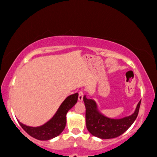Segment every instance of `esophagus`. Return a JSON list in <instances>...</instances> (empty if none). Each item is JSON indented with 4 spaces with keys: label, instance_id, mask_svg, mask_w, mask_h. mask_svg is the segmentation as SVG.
I'll use <instances>...</instances> for the list:
<instances>
[{
    "label": "esophagus",
    "instance_id": "34e87169",
    "mask_svg": "<svg viewBox=\"0 0 157 157\" xmlns=\"http://www.w3.org/2000/svg\"><path fill=\"white\" fill-rule=\"evenodd\" d=\"M83 96H84V94L82 91H80L78 94V101H80V102H82V100H83Z\"/></svg>",
    "mask_w": 157,
    "mask_h": 157
}]
</instances>
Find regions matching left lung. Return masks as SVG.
<instances>
[{
  "instance_id": "8db88e82",
  "label": "left lung",
  "mask_w": 157,
  "mask_h": 157,
  "mask_svg": "<svg viewBox=\"0 0 157 157\" xmlns=\"http://www.w3.org/2000/svg\"><path fill=\"white\" fill-rule=\"evenodd\" d=\"M86 109V126L87 130L94 136L101 139L118 137L132 126L139 114L141 101L136 105L132 114L122 118H112L105 116L99 110L98 104L87 95L83 97Z\"/></svg>"
}]
</instances>
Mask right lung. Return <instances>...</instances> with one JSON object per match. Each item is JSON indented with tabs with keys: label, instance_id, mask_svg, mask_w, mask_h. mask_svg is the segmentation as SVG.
Returning <instances> with one entry per match:
<instances>
[{
	"label": "right lung",
	"instance_id": "1",
	"mask_svg": "<svg viewBox=\"0 0 157 157\" xmlns=\"http://www.w3.org/2000/svg\"><path fill=\"white\" fill-rule=\"evenodd\" d=\"M78 94L69 96L63 101L53 117L40 126H29L18 121L22 129L34 139L47 141L59 136L65 129L67 124V114L76 104Z\"/></svg>",
	"mask_w": 157,
	"mask_h": 157
}]
</instances>
